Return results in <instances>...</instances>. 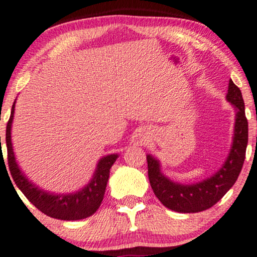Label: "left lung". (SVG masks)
I'll return each instance as SVG.
<instances>
[{"label": "left lung", "mask_w": 257, "mask_h": 257, "mask_svg": "<svg viewBox=\"0 0 257 257\" xmlns=\"http://www.w3.org/2000/svg\"><path fill=\"white\" fill-rule=\"evenodd\" d=\"M227 100L236 110L231 149L223 166L209 179L194 184L174 182L161 173L159 160L147 155L150 186L156 197L168 209L179 213H198L209 209L234 186L240 175L248 145V121L240 88L231 80L229 81Z\"/></svg>", "instance_id": "8db88e82"}]
</instances>
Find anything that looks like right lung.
<instances>
[{
	"label": "right lung",
	"instance_id": "right-lung-1",
	"mask_svg": "<svg viewBox=\"0 0 257 257\" xmlns=\"http://www.w3.org/2000/svg\"><path fill=\"white\" fill-rule=\"evenodd\" d=\"M15 111V102L12 108L9 121L7 123L6 145L8 152V164L10 174L15 181L17 188L37 209L47 216L64 221H76L91 216L101 206L103 200L105 187L109 179V173L112 164L117 159V154H110L98 161L93 179L87 186L76 193L53 194L41 189L27 179L16 162L12 143V124Z\"/></svg>",
	"mask_w": 257,
	"mask_h": 257
}]
</instances>
